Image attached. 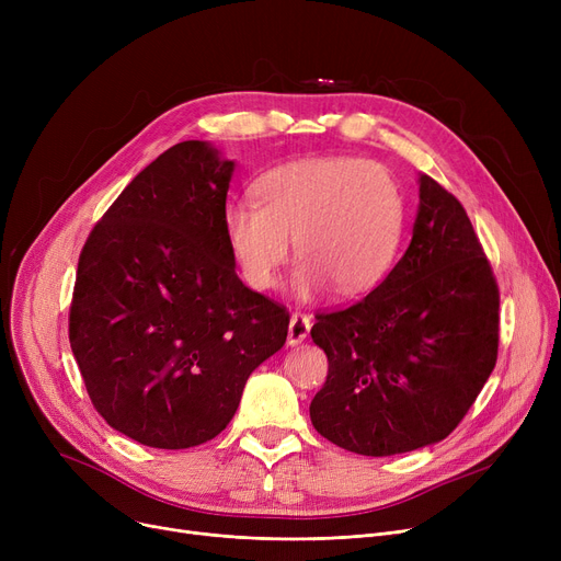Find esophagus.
Segmentation results:
<instances>
[{
  "label": "esophagus",
  "instance_id": "1",
  "mask_svg": "<svg viewBox=\"0 0 561 561\" xmlns=\"http://www.w3.org/2000/svg\"><path fill=\"white\" fill-rule=\"evenodd\" d=\"M311 330V318L305 313H293L288 322V345H300Z\"/></svg>",
  "mask_w": 561,
  "mask_h": 561
}]
</instances>
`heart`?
Returning a JSON list of instances; mask_svg holds the SVG:
<instances>
[{
    "instance_id": "b5f03b06",
    "label": "heart",
    "mask_w": 561,
    "mask_h": 561,
    "mask_svg": "<svg viewBox=\"0 0 561 561\" xmlns=\"http://www.w3.org/2000/svg\"><path fill=\"white\" fill-rule=\"evenodd\" d=\"M259 202L233 199L225 236L252 288H271L290 254L298 298L330 284L341 296L370 290L391 268L402 231V197L387 168L355 157H313L279 165L256 184Z\"/></svg>"
}]
</instances>
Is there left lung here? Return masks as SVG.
Here are the masks:
<instances>
[{
    "label": "left lung",
    "instance_id": "obj_1",
    "mask_svg": "<svg viewBox=\"0 0 561 561\" xmlns=\"http://www.w3.org/2000/svg\"><path fill=\"white\" fill-rule=\"evenodd\" d=\"M411 243L396 268L347 309L316 313L311 339L330 370L311 400L334 446L389 457L444 440L497 359L500 293L461 202L419 180Z\"/></svg>",
    "mask_w": 561,
    "mask_h": 561
}]
</instances>
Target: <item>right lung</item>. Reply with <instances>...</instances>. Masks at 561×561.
Masks as SVG:
<instances>
[{"instance_id":"1","label":"right lung","mask_w":561,"mask_h":561,"mask_svg":"<svg viewBox=\"0 0 561 561\" xmlns=\"http://www.w3.org/2000/svg\"><path fill=\"white\" fill-rule=\"evenodd\" d=\"M233 161L184 140L140 170L81 250L70 345L93 407L142 446L218 436L288 311L236 275L225 236Z\"/></svg>"}]
</instances>
